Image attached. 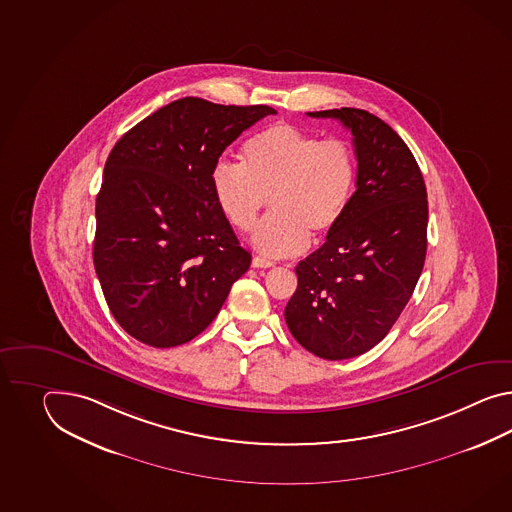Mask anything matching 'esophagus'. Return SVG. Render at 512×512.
I'll return each mask as SVG.
<instances>
[{
  "mask_svg": "<svg viewBox=\"0 0 512 512\" xmlns=\"http://www.w3.org/2000/svg\"><path fill=\"white\" fill-rule=\"evenodd\" d=\"M251 266H253V268H272V266H274V262L266 261V259H262V257H253Z\"/></svg>",
  "mask_w": 512,
  "mask_h": 512,
  "instance_id": "esophagus-1",
  "label": "esophagus"
}]
</instances>
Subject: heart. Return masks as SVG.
<instances>
[{"instance_id":"1","label":"heart","mask_w":512,"mask_h":512,"mask_svg":"<svg viewBox=\"0 0 512 512\" xmlns=\"http://www.w3.org/2000/svg\"><path fill=\"white\" fill-rule=\"evenodd\" d=\"M242 157L244 164H214L212 192L227 222L242 233L257 225L270 200L272 216L251 238L264 257H294L311 237L322 240L342 222L357 179L348 142L322 140L283 122L251 137Z\"/></svg>"}]
</instances>
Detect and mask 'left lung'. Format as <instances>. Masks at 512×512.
Here are the masks:
<instances>
[{
  "instance_id": "8db88e82",
  "label": "left lung",
  "mask_w": 512,
  "mask_h": 512,
  "mask_svg": "<svg viewBox=\"0 0 512 512\" xmlns=\"http://www.w3.org/2000/svg\"><path fill=\"white\" fill-rule=\"evenodd\" d=\"M353 135L355 192L324 246L296 266L285 309L292 337L327 361L366 353L396 324L424 268L427 190L407 144L362 109L307 113Z\"/></svg>"
}]
</instances>
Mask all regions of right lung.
I'll list each match as a JSON object with an SVG mask.
<instances>
[{"instance_id": "add662e5", "label": "right lung", "mask_w": 512, "mask_h": 512, "mask_svg": "<svg viewBox=\"0 0 512 512\" xmlns=\"http://www.w3.org/2000/svg\"><path fill=\"white\" fill-rule=\"evenodd\" d=\"M268 105L183 98L114 144L96 198L94 268L116 322L153 348L198 337L251 255L220 211L211 174Z\"/></svg>"}]
</instances>
